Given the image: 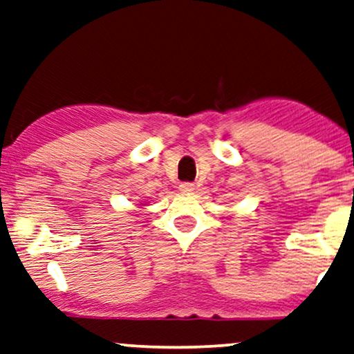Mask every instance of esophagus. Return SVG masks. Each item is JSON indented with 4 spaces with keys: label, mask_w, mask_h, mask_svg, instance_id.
<instances>
[{
    "label": "esophagus",
    "mask_w": 354,
    "mask_h": 354,
    "mask_svg": "<svg viewBox=\"0 0 354 354\" xmlns=\"http://www.w3.org/2000/svg\"><path fill=\"white\" fill-rule=\"evenodd\" d=\"M178 190H180L182 194H192V192L195 190V185L192 182H183L178 185Z\"/></svg>",
    "instance_id": "obj_1"
}]
</instances>
